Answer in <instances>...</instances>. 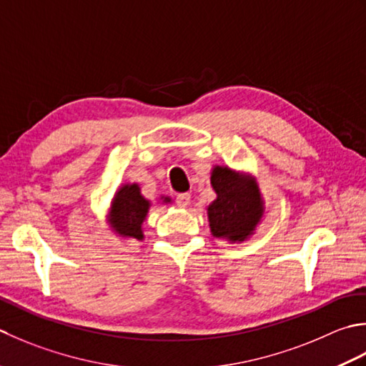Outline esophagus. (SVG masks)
I'll use <instances>...</instances> for the list:
<instances>
[{
    "label": "esophagus",
    "instance_id": "obj_1",
    "mask_svg": "<svg viewBox=\"0 0 366 366\" xmlns=\"http://www.w3.org/2000/svg\"><path fill=\"white\" fill-rule=\"evenodd\" d=\"M189 202H191V196H189L188 192L178 194V196H177V205H178V207L186 208V207L189 205Z\"/></svg>",
    "mask_w": 366,
    "mask_h": 366
}]
</instances>
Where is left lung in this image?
I'll list each match as a JSON object with an SVG mask.
<instances>
[{
	"label": "left lung",
	"mask_w": 366,
	"mask_h": 366,
	"mask_svg": "<svg viewBox=\"0 0 366 366\" xmlns=\"http://www.w3.org/2000/svg\"><path fill=\"white\" fill-rule=\"evenodd\" d=\"M212 186L218 194L208 207V219L214 237L243 242L252 234L262 216V202L257 184L237 175L227 167H214Z\"/></svg>",
	"instance_id": "8db88e82"
}]
</instances>
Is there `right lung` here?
Listing matches in <instances>:
<instances>
[{
    "label": "right lung",
    "instance_id": "right-lung-1",
    "mask_svg": "<svg viewBox=\"0 0 366 366\" xmlns=\"http://www.w3.org/2000/svg\"><path fill=\"white\" fill-rule=\"evenodd\" d=\"M169 200V199H166ZM148 200L140 196L137 184H126L117 192L112 205V227L124 237L142 240V222L148 213Z\"/></svg>",
    "mask_w": 366,
    "mask_h": 366
}]
</instances>
